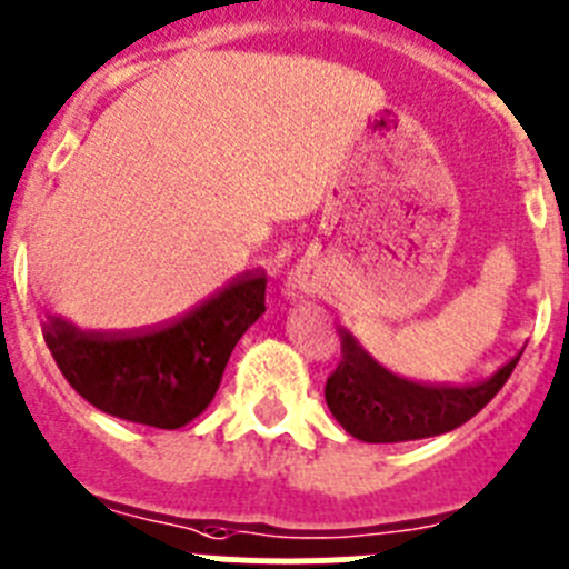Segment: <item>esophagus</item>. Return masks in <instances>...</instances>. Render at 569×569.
Masks as SVG:
<instances>
[{
  "mask_svg": "<svg viewBox=\"0 0 569 569\" xmlns=\"http://www.w3.org/2000/svg\"><path fill=\"white\" fill-rule=\"evenodd\" d=\"M290 288H293V290H301V281H299V279H293V284H290Z\"/></svg>",
  "mask_w": 569,
  "mask_h": 569,
  "instance_id": "34e87169",
  "label": "esophagus"
}]
</instances>
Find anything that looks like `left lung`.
Here are the masks:
<instances>
[{
  "mask_svg": "<svg viewBox=\"0 0 569 569\" xmlns=\"http://www.w3.org/2000/svg\"><path fill=\"white\" fill-rule=\"evenodd\" d=\"M341 336V361L327 378L325 398L332 417L363 442H403L435 437L471 420L513 372L519 356L499 372L471 387L415 383L392 375L358 347L347 330Z\"/></svg>",
  "mask_w": 569,
  "mask_h": 569,
  "instance_id": "obj_1",
  "label": "left lung"
}]
</instances>
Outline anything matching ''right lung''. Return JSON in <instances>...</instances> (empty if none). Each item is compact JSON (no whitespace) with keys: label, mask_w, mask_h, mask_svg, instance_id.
<instances>
[{"label":"right lung","mask_w":569,"mask_h":569,"mask_svg":"<svg viewBox=\"0 0 569 569\" xmlns=\"http://www.w3.org/2000/svg\"><path fill=\"white\" fill-rule=\"evenodd\" d=\"M262 270L242 273L220 293L169 325L134 332H90L50 316L44 343L70 387L107 415L180 429L220 389L233 347L264 312Z\"/></svg>","instance_id":"obj_1"}]
</instances>
